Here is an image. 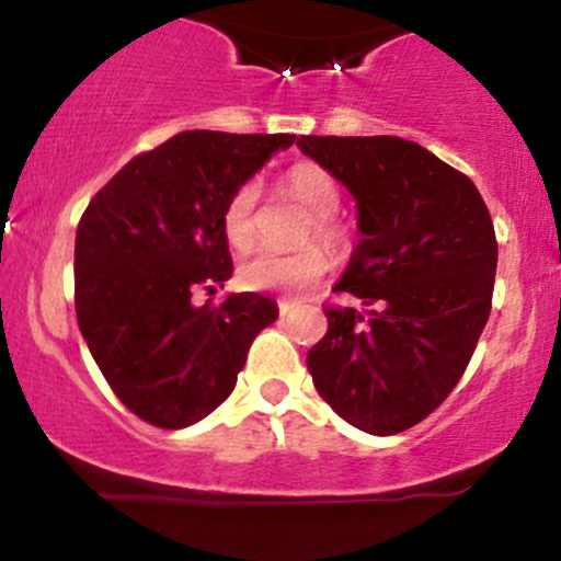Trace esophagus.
I'll return each mask as SVG.
<instances>
[{"label":"esophagus","mask_w":561,"mask_h":561,"mask_svg":"<svg viewBox=\"0 0 561 561\" xmlns=\"http://www.w3.org/2000/svg\"><path fill=\"white\" fill-rule=\"evenodd\" d=\"M276 306H279V313H282V317H287V313L293 311V308H295V302H289V300H279V302H276Z\"/></svg>","instance_id":"obj_1"}]
</instances>
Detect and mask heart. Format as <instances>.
<instances>
[{
  "label": "heart",
  "mask_w": 561,
  "mask_h": 561,
  "mask_svg": "<svg viewBox=\"0 0 561 561\" xmlns=\"http://www.w3.org/2000/svg\"><path fill=\"white\" fill-rule=\"evenodd\" d=\"M285 190L302 208L308 210V227L302 231V242L319 240L324 248L340 250L351 242V229L337 216L340 186L327 169L317 163H298L285 173ZM259 184L242 182L231 190L221 208V231L234 250H250L259 234ZM330 272V255L319 244L293 250V253H274V250H259L242 261L240 282L248 289H274V293H302L324 279Z\"/></svg>",
  "instance_id": "1"
}]
</instances>
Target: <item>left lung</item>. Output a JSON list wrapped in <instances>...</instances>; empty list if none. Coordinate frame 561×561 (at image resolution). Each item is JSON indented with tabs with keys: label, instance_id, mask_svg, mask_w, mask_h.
I'll return each instance as SVG.
<instances>
[{
	"label": "left lung",
	"instance_id": "1",
	"mask_svg": "<svg viewBox=\"0 0 561 561\" xmlns=\"http://www.w3.org/2000/svg\"><path fill=\"white\" fill-rule=\"evenodd\" d=\"M358 205L362 242L308 351L319 396L353 427L396 435L448 398L491 317L499 242L478 186L401 137H300Z\"/></svg>",
	"mask_w": 561,
	"mask_h": 561
}]
</instances>
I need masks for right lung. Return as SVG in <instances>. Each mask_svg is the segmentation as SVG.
<instances>
[{"instance_id":"add662e5","label":"right lung","mask_w":561,"mask_h":561,"mask_svg":"<svg viewBox=\"0 0 561 561\" xmlns=\"http://www.w3.org/2000/svg\"><path fill=\"white\" fill-rule=\"evenodd\" d=\"M293 134L182 131L139 152L89 199L76 231V319L118 401L190 427L234 390L272 298L195 306L231 276L221 208Z\"/></svg>"}]
</instances>
